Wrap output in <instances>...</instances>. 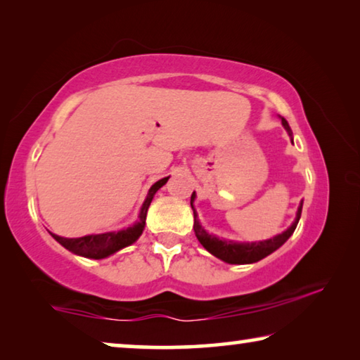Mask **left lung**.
I'll list each match as a JSON object with an SVG mask.
<instances>
[{
  "instance_id": "8db88e82",
  "label": "left lung",
  "mask_w": 360,
  "mask_h": 360,
  "mask_svg": "<svg viewBox=\"0 0 360 360\" xmlns=\"http://www.w3.org/2000/svg\"><path fill=\"white\" fill-rule=\"evenodd\" d=\"M281 120H283L284 129L288 130V133L292 136V130H290L289 124L285 122V119H281ZM193 198H195V192L191 197V205H192ZM192 210H193V206H192ZM300 216H302V205L297 211V217H295L294 224H292L288 230L283 231L281 235L275 236V238L259 241V243H233V241L219 240V238H216V236H211L206 233V231L202 229V225H200V222H198L197 212H195V210H193V231H195V236H197L198 241L202 243L206 251L211 252L212 255H216L217 259L227 262V264H238V265L240 264H254V262H259L264 257H266V255H270L271 252H275L279 246H283L284 243L289 240V236L294 233Z\"/></svg>"
}]
</instances>
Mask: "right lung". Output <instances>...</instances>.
<instances>
[{
	"label": "right lung",
	"mask_w": 360,
	"mask_h": 360,
	"mask_svg": "<svg viewBox=\"0 0 360 360\" xmlns=\"http://www.w3.org/2000/svg\"><path fill=\"white\" fill-rule=\"evenodd\" d=\"M167 181L168 178H163L160 181H157L155 184L150 187L148 198H146L141 212H139V221L138 224L133 225V227H129L127 230H120V231H109V233L87 235V236H81V238H63V236H58L53 233L51 235L60 243V245L68 249V251L75 252L77 255H82V257H89V259L108 257V255L117 252L119 249L131 245V243H135L139 238V235L143 233V229L146 225V214H148V208L152 202V198H154L155 192L165 184Z\"/></svg>",
	"instance_id": "1"
}]
</instances>
